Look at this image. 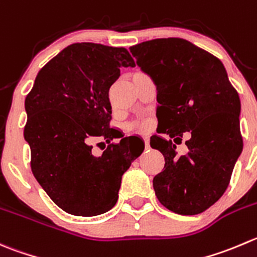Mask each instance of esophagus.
Listing matches in <instances>:
<instances>
[{"instance_id":"1","label":"esophagus","mask_w":257,"mask_h":257,"mask_svg":"<svg viewBox=\"0 0 257 257\" xmlns=\"http://www.w3.org/2000/svg\"><path fill=\"white\" fill-rule=\"evenodd\" d=\"M143 139H144V144H146V149L151 148V147H149V138H148V137H143Z\"/></svg>"}]
</instances>
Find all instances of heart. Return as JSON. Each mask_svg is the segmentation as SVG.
Returning a JSON list of instances; mask_svg holds the SVG:
<instances>
[{
  "label": "heart",
  "instance_id": "1",
  "mask_svg": "<svg viewBox=\"0 0 257 257\" xmlns=\"http://www.w3.org/2000/svg\"><path fill=\"white\" fill-rule=\"evenodd\" d=\"M142 128H147V126H148V124H147V123H144V124H142Z\"/></svg>",
  "mask_w": 257,
  "mask_h": 257
}]
</instances>
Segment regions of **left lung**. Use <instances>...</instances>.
<instances>
[{"label": "left lung", "mask_w": 257, "mask_h": 257, "mask_svg": "<svg viewBox=\"0 0 257 257\" xmlns=\"http://www.w3.org/2000/svg\"><path fill=\"white\" fill-rule=\"evenodd\" d=\"M131 52L157 86L159 134L151 147L166 161L153 178L157 198L174 213L198 215L225 193L242 152L237 91L222 62L187 40L156 39ZM186 131L189 153L178 156L175 144Z\"/></svg>", "instance_id": "1"}]
</instances>
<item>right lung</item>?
Returning a JSON list of instances; mask_svg holds the SVG:
<instances>
[{"mask_svg": "<svg viewBox=\"0 0 257 257\" xmlns=\"http://www.w3.org/2000/svg\"><path fill=\"white\" fill-rule=\"evenodd\" d=\"M133 68L124 47L73 44L39 71L25 100V141L31 169L49 197L70 215L98 216L118 201L121 176L144 149L139 138L111 143L99 157L88 142L120 138L109 126L110 86L120 68Z\"/></svg>", "mask_w": 257, "mask_h": 257, "instance_id": "obj_1", "label": "right lung"}]
</instances>
